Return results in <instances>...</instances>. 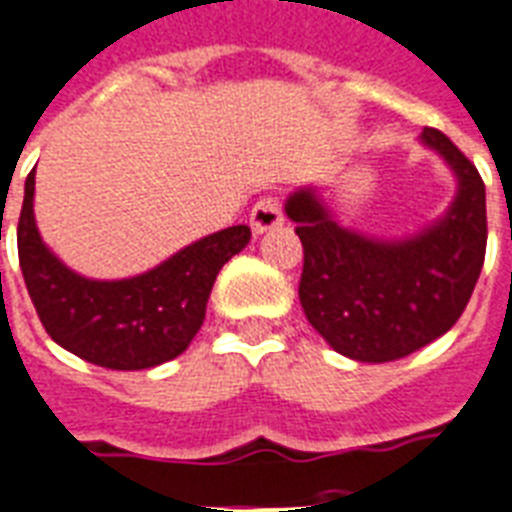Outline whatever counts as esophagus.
Listing matches in <instances>:
<instances>
[{"mask_svg":"<svg viewBox=\"0 0 512 512\" xmlns=\"http://www.w3.org/2000/svg\"><path fill=\"white\" fill-rule=\"evenodd\" d=\"M281 223H284V209H281L279 196H263V199H257V204L252 207V215H249L252 231L265 233Z\"/></svg>","mask_w":512,"mask_h":512,"instance_id":"34e87169","label":"esophagus"}]
</instances>
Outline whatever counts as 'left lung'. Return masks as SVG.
<instances>
[{
    "label": "left lung",
    "mask_w": 512,
    "mask_h": 512,
    "mask_svg": "<svg viewBox=\"0 0 512 512\" xmlns=\"http://www.w3.org/2000/svg\"><path fill=\"white\" fill-rule=\"evenodd\" d=\"M460 180L444 220L406 241H374L337 225L313 191L289 196L303 241L300 303L311 327L342 356L385 364L457 324L486 255V188L476 164L441 130L425 127Z\"/></svg>",
    "instance_id": "obj_1"
}]
</instances>
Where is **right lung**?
<instances>
[{
    "label": "right lung",
    "instance_id": "right-lung-1",
    "mask_svg": "<svg viewBox=\"0 0 512 512\" xmlns=\"http://www.w3.org/2000/svg\"><path fill=\"white\" fill-rule=\"evenodd\" d=\"M249 236L247 225H231L135 279H84L42 244L31 172L18 220V260L39 321L60 348L90 364L132 372L172 361L191 345L217 273L247 247Z\"/></svg>",
    "mask_w": 512,
    "mask_h": 512
}]
</instances>
